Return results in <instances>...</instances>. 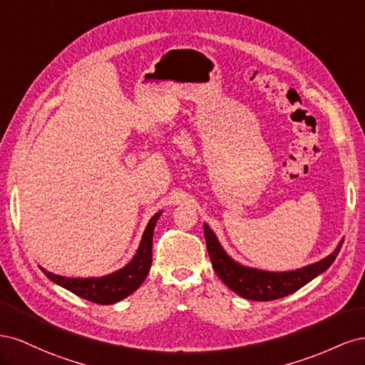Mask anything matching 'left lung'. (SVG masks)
<instances>
[{"label": "left lung", "instance_id": "8db88e82", "mask_svg": "<svg viewBox=\"0 0 365 365\" xmlns=\"http://www.w3.org/2000/svg\"><path fill=\"white\" fill-rule=\"evenodd\" d=\"M204 236L210 260H212L219 279L237 295L254 302L277 300V298L286 297L303 288L304 284L330 268V264L335 262L342 247V242H344L341 239L336 248L322 260L294 271L277 272L251 268L235 260L220 245L215 231L207 224H204Z\"/></svg>", "mask_w": 365, "mask_h": 365}]
</instances>
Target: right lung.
<instances>
[{"instance_id": "obj_1", "label": "right lung", "mask_w": 365, "mask_h": 365, "mask_svg": "<svg viewBox=\"0 0 365 365\" xmlns=\"http://www.w3.org/2000/svg\"><path fill=\"white\" fill-rule=\"evenodd\" d=\"M163 212L153 215L141 236L137 252L123 268H120L111 274L102 275V277H65L42 268V272L47 277L62 288L85 298L88 302L97 304H114L135 292L141 283L148 277L152 264V239L153 230L158 222Z\"/></svg>"}]
</instances>
